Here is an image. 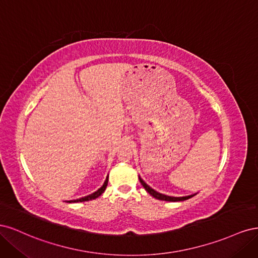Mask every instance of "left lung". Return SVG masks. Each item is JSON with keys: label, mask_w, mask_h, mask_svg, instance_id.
<instances>
[{"label": "left lung", "mask_w": 258, "mask_h": 258, "mask_svg": "<svg viewBox=\"0 0 258 258\" xmlns=\"http://www.w3.org/2000/svg\"><path fill=\"white\" fill-rule=\"evenodd\" d=\"M139 179H140V182H141V184L143 185L145 190H146L148 194H151L154 198L158 199V200H165V201H184V200H187V199H189V198H191V197L195 196V195H190V196H186V197H170V196H166V195H162V194H160V192H157L156 190H154L153 188H151V187L148 186L141 177H139Z\"/></svg>", "instance_id": "1"}]
</instances>
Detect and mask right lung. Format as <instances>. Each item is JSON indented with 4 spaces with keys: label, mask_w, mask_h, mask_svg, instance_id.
I'll return each mask as SVG.
<instances>
[{
    "label": "right lung",
    "mask_w": 258,
    "mask_h": 258,
    "mask_svg": "<svg viewBox=\"0 0 258 258\" xmlns=\"http://www.w3.org/2000/svg\"><path fill=\"white\" fill-rule=\"evenodd\" d=\"M107 182H108V177H106L105 182H104V184L102 185V187H101V188H99L97 191H95L93 194L89 195V196H86V197H83V198H80V199H76V200H70V201H68V202H83V201H89V200L98 198V197L101 196V195H102L103 191L105 190L106 186H107Z\"/></svg>",
    "instance_id": "right-lung-1"
}]
</instances>
